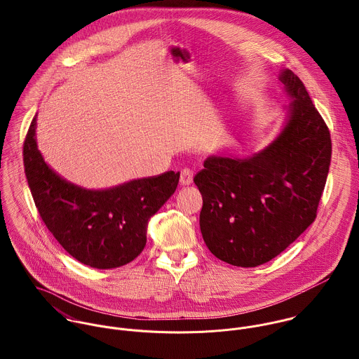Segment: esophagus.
Listing matches in <instances>:
<instances>
[{
    "mask_svg": "<svg viewBox=\"0 0 359 359\" xmlns=\"http://www.w3.org/2000/svg\"><path fill=\"white\" fill-rule=\"evenodd\" d=\"M194 181V171L189 170V168H184L181 171V175H180V182L182 187H188L191 185Z\"/></svg>",
    "mask_w": 359,
    "mask_h": 359,
    "instance_id": "1",
    "label": "esophagus"
}]
</instances>
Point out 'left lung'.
Instances as JSON below:
<instances>
[{
  "label": "left lung",
  "instance_id": "left-lung-1",
  "mask_svg": "<svg viewBox=\"0 0 359 359\" xmlns=\"http://www.w3.org/2000/svg\"><path fill=\"white\" fill-rule=\"evenodd\" d=\"M292 103L280 134L246 158L210 156L194 181L203 207L208 250L235 266H257L280 255L316 218L332 141L303 81L280 72Z\"/></svg>",
  "mask_w": 359,
  "mask_h": 359
}]
</instances>
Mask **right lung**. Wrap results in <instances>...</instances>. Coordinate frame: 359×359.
I'll list each match as a JSON object with an SVG mask.
<instances>
[{
	"mask_svg": "<svg viewBox=\"0 0 359 359\" xmlns=\"http://www.w3.org/2000/svg\"><path fill=\"white\" fill-rule=\"evenodd\" d=\"M27 184L46 226L81 264L110 269L128 264L147 245V226L175 192L180 172L133 180L102 191L67 182L44 161L36 141V117L23 144Z\"/></svg>",
	"mask_w": 359,
	"mask_h": 359,
	"instance_id": "1",
	"label": "right lung"
}]
</instances>
